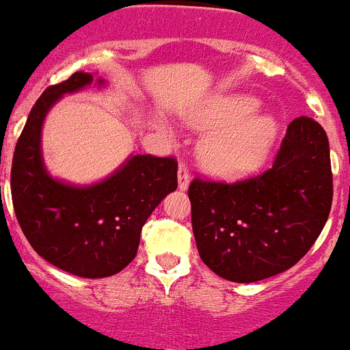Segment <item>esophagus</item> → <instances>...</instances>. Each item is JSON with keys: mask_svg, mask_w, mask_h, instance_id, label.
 I'll return each mask as SVG.
<instances>
[{"mask_svg": "<svg viewBox=\"0 0 350 350\" xmlns=\"http://www.w3.org/2000/svg\"><path fill=\"white\" fill-rule=\"evenodd\" d=\"M189 183H190L189 167L185 165L183 161H181L180 169H178V187H180L181 190H187L189 189Z\"/></svg>", "mask_w": 350, "mask_h": 350, "instance_id": "esophagus-1", "label": "esophagus"}]
</instances>
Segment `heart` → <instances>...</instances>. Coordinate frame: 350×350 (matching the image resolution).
<instances>
[{"mask_svg":"<svg viewBox=\"0 0 350 350\" xmlns=\"http://www.w3.org/2000/svg\"><path fill=\"white\" fill-rule=\"evenodd\" d=\"M260 101L243 94H226L210 99L187 116L202 131L199 158L204 169L222 178L245 176L265 161L278 137L274 117L256 113Z\"/></svg>","mask_w":350,"mask_h":350,"instance_id":"obj_1","label":"heart"}]
</instances>
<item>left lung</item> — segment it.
<instances>
[{"label": "left lung", "instance_id": "obj_1", "mask_svg": "<svg viewBox=\"0 0 350 350\" xmlns=\"http://www.w3.org/2000/svg\"><path fill=\"white\" fill-rule=\"evenodd\" d=\"M192 230L201 260L233 283L288 270L324 230L333 202L329 140L311 117L286 128L269 170L226 183L193 178Z\"/></svg>", "mask_w": 350, "mask_h": 350}]
</instances>
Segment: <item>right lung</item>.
Segmentation results:
<instances>
[{
  "label": "right lung",
  "mask_w": 350,
  "mask_h": 350,
  "mask_svg": "<svg viewBox=\"0 0 350 350\" xmlns=\"http://www.w3.org/2000/svg\"><path fill=\"white\" fill-rule=\"evenodd\" d=\"M92 80L80 70L37 99L14 151L10 187L17 222L35 252L69 274L98 280L117 274L137 256L142 226L161 199L178 189V161L135 154L90 187L53 180L40 152L44 117L64 94Z\"/></svg>",
  "instance_id": "add662e5"
}]
</instances>
